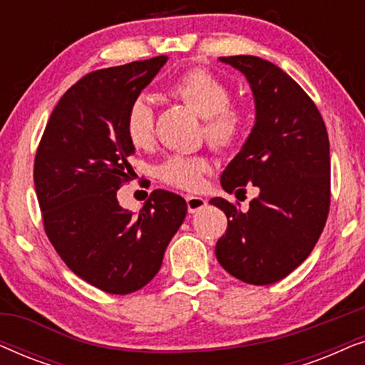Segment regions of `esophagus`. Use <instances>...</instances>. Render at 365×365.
Instances as JSON below:
<instances>
[{"mask_svg": "<svg viewBox=\"0 0 365 365\" xmlns=\"http://www.w3.org/2000/svg\"><path fill=\"white\" fill-rule=\"evenodd\" d=\"M186 202H187V211L189 212L201 211V209L206 207V204H207L206 199H202L199 196H186Z\"/></svg>", "mask_w": 365, "mask_h": 365, "instance_id": "1", "label": "esophagus"}]
</instances>
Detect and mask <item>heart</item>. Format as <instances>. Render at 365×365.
I'll return each mask as SVG.
<instances>
[{"mask_svg": "<svg viewBox=\"0 0 365 365\" xmlns=\"http://www.w3.org/2000/svg\"><path fill=\"white\" fill-rule=\"evenodd\" d=\"M174 98L204 118L202 134L219 151L236 148L247 124V109L231 103V89L217 74L204 66H194L179 74L169 86ZM124 133L136 149H149L156 139L154 109L146 98H136L129 104L124 118ZM211 169L202 154H171L158 166V178L168 186L197 191Z\"/></svg>", "mask_w": 365, "mask_h": 365, "instance_id": "obj_1", "label": "heart"}]
</instances>
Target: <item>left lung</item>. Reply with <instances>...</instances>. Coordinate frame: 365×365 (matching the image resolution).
<instances>
[{
	"label": "left lung",
	"instance_id": "8db88e82",
	"mask_svg": "<svg viewBox=\"0 0 365 365\" xmlns=\"http://www.w3.org/2000/svg\"><path fill=\"white\" fill-rule=\"evenodd\" d=\"M251 84L256 124L221 176L224 191L259 197L247 211L211 199L227 217L216 244L221 266L239 281L266 286L306 261L331 207V156L326 124L307 93L276 64L257 56H227ZM239 197V196H237Z\"/></svg>",
	"mask_w": 365,
	"mask_h": 365
}]
</instances>
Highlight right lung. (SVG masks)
Returning <instances> with one entry per match:
<instances>
[{
  "mask_svg": "<svg viewBox=\"0 0 365 365\" xmlns=\"http://www.w3.org/2000/svg\"><path fill=\"white\" fill-rule=\"evenodd\" d=\"M166 61L156 56L83 76L59 99L34 158L49 242L76 276L109 294L139 291L156 276L187 212L186 201L164 189L149 194L138 216L116 197L134 173L126 111Z\"/></svg>",
  "mask_w": 365,
  "mask_h": 365,
  "instance_id": "add662e5",
  "label": "right lung"
}]
</instances>
